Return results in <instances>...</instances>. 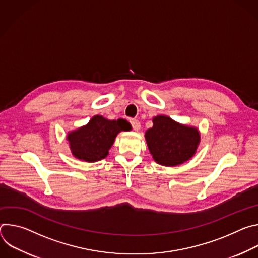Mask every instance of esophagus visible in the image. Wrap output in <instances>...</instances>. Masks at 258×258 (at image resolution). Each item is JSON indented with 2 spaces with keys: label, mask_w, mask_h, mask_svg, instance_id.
<instances>
[{
  "label": "esophagus",
  "mask_w": 258,
  "mask_h": 258,
  "mask_svg": "<svg viewBox=\"0 0 258 258\" xmlns=\"http://www.w3.org/2000/svg\"><path fill=\"white\" fill-rule=\"evenodd\" d=\"M131 123H132L133 128H134L135 131L138 132V131L141 128V123H140V121H139L138 119H131Z\"/></svg>",
  "instance_id": "obj_1"
}]
</instances>
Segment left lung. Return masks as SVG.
Segmentation results:
<instances>
[{
    "instance_id": "1",
    "label": "left lung",
    "mask_w": 258,
    "mask_h": 258,
    "mask_svg": "<svg viewBox=\"0 0 258 258\" xmlns=\"http://www.w3.org/2000/svg\"><path fill=\"white\" fill-rule=\"evenodd\" d=\"M153 126L145 139L154 161L163 166H176L190 160L200 144L197 127L179 123L166 115L153 117Z\"/></svg>"
}]
</instances>
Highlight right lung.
Instances as JSON below:
<instances>
[{
	"mask_svg": "<svg viewBox=\"0 0 258 258\" xmlns=\"http://www.w3.org/2000/svg\"><path fill=\"white\" fill-rule=\"evenodd\" d=\"M132 126L125 119L110 120L102 115H94L90 121L75 131L68 132V141L71 154L86 162H97L109 154L116 136Z\"/></svg>",
	"mask_w": 258,
	"mask_h": 258,
	"instance_id": "obj_1",
	"label": "right lung"
}]
</instances>
